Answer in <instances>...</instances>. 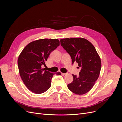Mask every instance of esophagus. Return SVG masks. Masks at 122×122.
Segmentation results:
<instances>
[{
    "label": "esophagus",
    "instance_id": "34e87169",
    "mask_svg": "<svg viewBox=\"0 0 122 122\" xmlns=\"http://www.w3.org/2000/svg\"><path fill=\"white\" fill-rule=\"evenodd\" d=\"M61 74L62 75V76H64L65 75L67 74V73H61Z\"/></svg>",
    "mask_w": 122,
    "mask_h": 122
}]
</instances>
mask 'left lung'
Here are the masks:
<instances>
[{
	"instance_id": "1",
	"label": "left lung",
	"mask_w": 122,
	"mask_h": 122,
	"mask_svg": "<svg viewBox=\"0 0 122 122\" xmlns=\"http://www.w3.org/2000/svg\"><path fill=\"white\" fill-rule=\"evenodd\" d=\"M61 45L71 56L72 64L76 62L81 68L79 75L72 74L73 81L69 89L75 94L83 95L91 90L98 78L101 61L95 47L84 38L62 39Z\"/></svg>"
}]
</instances>
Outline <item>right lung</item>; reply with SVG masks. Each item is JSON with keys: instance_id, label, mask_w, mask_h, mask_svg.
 I'll list each match as a JSON object with an SVG mask.
<instances>
[{"instance_id": "1", "label": "right lung", "mask_w": 122, "mask_h": 122, "mask_svg": "<svg viewBox=\"0 0 122 122\" xmlns=\"http://www.w3.org/2000/svg\"><path fill=\"white\" fill-rule=\"evenodd\" d=\"M59 46L57 39L38 40L29 43L20 54L18 65L20 76L26 86L33 93L42 94L50 88L54 73L42 67L50 53Z\"/></svg>"}]
</instances>
